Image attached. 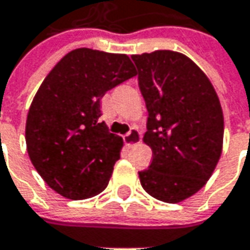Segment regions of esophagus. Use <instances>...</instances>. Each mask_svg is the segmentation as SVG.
<instances>
[{
  "label": "esophagus",
  "mask_w": 250,
  "mask_h": 250,
  "mask_svg": "<svg viewBox=\"0 0 250 250\" xmlns=\"http://www.w3.org/2000/svg\"><path fill=\"white\" fill-rule=\"evenodd\" d=\"M140 139H142V136H140V132L136 128H130V130L124 136V142H125V145H128V146H135V145H138L140 143Z\"/></svg>",
  "instance_id": "esophagus-1"
}]
</instances>
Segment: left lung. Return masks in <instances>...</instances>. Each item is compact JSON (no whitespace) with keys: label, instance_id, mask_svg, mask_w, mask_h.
Here are the masks:
<instances>
[{"label":"left lung","instance_id":"1","mask_svg":"<svg viewBox=\"0 0 250 250\" xmlns=\"http://www.w3.org/2000/svg\"><path fill=\"white\" fill-rule=\"evenodd\" d=\"M132 60L149 112L143 142L153 151L140 184L150 196L179 203L206 185L220 160L221 104L205 72L184 54L157 50Z\"/></svg>","mask_w":250,"mask_h":250}]
</instances>
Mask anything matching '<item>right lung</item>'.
Instances as JSON below:
<instances>
[{
	"label": "right lung",
	"instance_id": "1",
	"mask_svg": "<svg viewBox=\"0 0 250 250\" xmlns=\"http://www.w3.org/2000/svg\"><path fill=\"white\" fill-rule=\"evenodd\" d=\"M136 75L125 54L76 48L45 76L26 120L30 161L61 196L82 200L101 193L124 140L101 122V97Z\"/></svg>",
	"mask_w": 250,
	"mask_h": 250
}]
</instances>
